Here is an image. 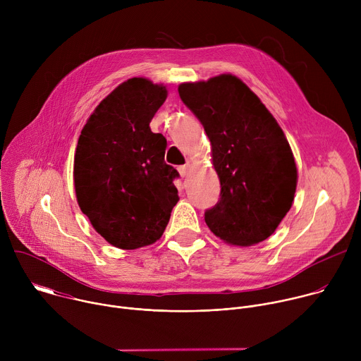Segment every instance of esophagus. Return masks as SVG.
<instances>
[{"label": "esophagus", "instance_id": "1", "mask_svg": "<svg viewBox=\"0 0 361 361\" xmlns=\"http://www.w3.org/2000/svg\"><path fill=\"white\" fill-rule=\"evenodd\" d=\"M188 170H190V163H185L184 166H180L178 167V171L181 174V177H185L188 174Z\"/></svg>", "mask_w": 361, "mask_h": 361}]
</instances>
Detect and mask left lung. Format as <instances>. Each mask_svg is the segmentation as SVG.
Instances as JSON below:
<instances>
[{
  "label": "left lung",
  "instance_id": "left-lung-1",
  "mask_svg": "<svg viewBox=\"0 0 361 361\" xmlns=\"http://www.w3.org/2000/svg\"><path fill=\"white\" fill-rule=\"evenodd\" d=\"M178 94L210 138L220 178V200L205 210V223L234 245L269 238L291 209L297 187L293 151L279 123L231 74L183 82Z\"/></svg>",
  "mask_w": 361,
  "mask_h": 361
}]
</instances>
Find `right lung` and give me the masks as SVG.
Here are the masks:
<instances>
[{
	"label": "right lung",
	"instance_id": "1",
	"mask_svg": "<svg viewBox=\"0 0 361 361\" xmlns=\"http://www.w3.org/2000/svg\"><path fill=\"white\" fill-rule=\"evenodd\" d=\"M166 98L163 84L124 81L97 106L75 148L80 209L101 237L123 250L156 243L178 201V171L164 161L167 140L149 128Z\"/></svg>",
	"mask_w": 361,
	"mask_h": 361
}]
</instances>
